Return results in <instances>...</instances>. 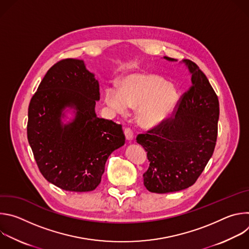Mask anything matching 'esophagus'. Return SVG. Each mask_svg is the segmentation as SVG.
Here are the masks:
<instances>
[{
	"mask_svg": "<svg viewBox=\"0 0 249 249\" xmlns=\"http://www.w3.org/2000/svg\"><path fill=\"white\" fill-rule=\"evenodd\" d=\"M124 133H125V137H126V140L128 141H133L134 140V134H133V131L129 128H126L124 130Z\"/></svg>",
	"mask_w": 249,
	"mask_h": 249,
	"instance_id": "esophagus-1",
	"label": "esophagus"
}]
</instances>
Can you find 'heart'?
Returning <instances> with one entry per match:
<instances>
[{"instance_id":"b5f03b06","label":"heart","mask_w":249,"mask_h":249,"mask_svg":"<svg viewBox=\"0 0 249 249\" xmlns=\"http://www.w3.org/2000/svg\"><path fill=\"white\" fill-rule=\"evenodd\" d=\"M105 103L119 114L129 107H137L136 120L144 128L162 124L175 110L179 101L177 89L157 75L132 74L124 78L120 89L108 87L104 93Z\"/></svg>"}]
</instances>
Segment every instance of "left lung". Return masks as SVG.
Listing matches in <instances>:
<instances>
[{"instance_id": "8db88e82", "label": "left lung", "mask_w": 249, "mask_h": 249, "mask_svg": "<svg viewBox=\"0 0 249 249\" xmlns=\"http://www.w3.org/2000/svg\"><path fill=\"white\" fill-rule=\"evenodd\" d=\"M163 59L177 62L166 56ZM179 63L191 77V88L182 96L175 116L137 137L150 161L143 174L144 185L154 193L177 192L193 185L216 146L218 96L194 62L184 59Z\"/></svg>"}]
</instances>
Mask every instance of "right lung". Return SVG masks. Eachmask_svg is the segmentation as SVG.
<instances>
[{"label":"right lung","instance_id":"1","mask_svg":"<svg viewBox=\"0 0 249 249\" xmlns=\"http://www.w3.org/2000/svg\"><path fill=\"white\" fill-rule=\"evenodd\" d=\"M98 100V81L78 59L50 68L30 100L28 143L44 178L63 190H94L108 157L125 144L121 125L97 117Z\"/></svg>","mask_w":249,"mask_h":249}]
</instances>
